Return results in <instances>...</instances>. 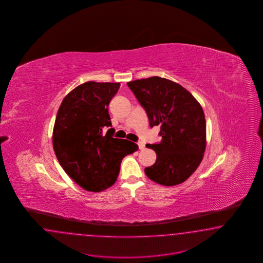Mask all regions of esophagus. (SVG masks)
Returning <instances> with one entry per match:
<instances>
[{
    "instance_id": "esophagus-1",
    "label": "esophagus",
    "mask_w": 263,
    "mask_h": 263,
    "mask_svg": "<svg viewBox=\"0 0 263 263\" xmlns=\"http://www.w3.org/2000/svg\"><path fill=\"white\" fill-rule=\"evenodd\" d=\"M138 145H139V148H140V149H144V143H143V142H139Z\"/></svg>"
}]
</instances>
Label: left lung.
I'll return each instance as SVG.
<instances>
[{"mask_svg": "<svg viewBox=\"0 0 263 263\" xmlns=\"http://www.w3.org/2000/svg\"><path fill=\"white\" fill-rule=\"evenodd\" d=\"M127 86L146 111L151 127L161 126V142L146 144L157 158L144 168L145 175L165 186L182 183L199 167L206 146L200 104L179 84L158 76L128 82Z\"/></svg>", "mask_w": 263, "mask_h": 263, "instance_id": "1", "label": "left lung"}]
</instances>
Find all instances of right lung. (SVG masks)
Listing matches in <instances>:
<instances>
[{
	"label": "right lung",
	"mask_w": 263,
	"mask_h": 263,
	"mask_svg": "<svg viewBox=\"0 0 263 263\" xmlns=\"http://www.w3.org/2000/svg\"><path fill=\"white\" fill-rule=\"evenodd\" d=\"M120 83L87 82L65 96L57 114L53 146L59 163L87 191L101 192L116 182L123 157L138 144L114 138L108 106Z\"/></svg>",
	"instance_id": "1"
}]
</instances>
